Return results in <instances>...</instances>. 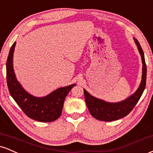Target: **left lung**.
<instances>
[{
    "instance_id": "1",
    "label": "left lung",
    "mask_w": 153,
    "mask_h": 153,
    "mask_svg": "<svg viewBox=\"0 0 153 153\" xmlns=\"http://www.w3.org/2000/svg\"><path fill=\"white\" fill-rule=\"evenodd\" d=\"M134 39L143 62V75L140 87L134 94L124 101L117 103H109L94 97L84 89V95L87 107L91 114L95 119L104 122H111L122 119L129 114L138 102L146 85L147 67L144 52L137 39Z\"/></svg>"
}]
</instances>
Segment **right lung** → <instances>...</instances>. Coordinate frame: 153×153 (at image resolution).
Here are the masks:
<instances>
[{
    "mask_svg": "<svg viewBox=\"0 0 153 153\" xmlns=\"http://www.w3.org/2000/svg\"><path fill=\"white\" fill-rule=\"evenodd\" d=\"M15 45L16 42L10 47L6 62L7 85L10 96L29 118L41 122H53L60 117L65 97L75 84L59 88L45 97L29 94L16 78L13 68Z\"/></svg>",
    "mask_w": 153,
    "mask_h": 153,
    "instance_id": "add662e5",
    "label": "right lung"
}]
</instances>
